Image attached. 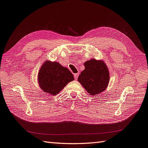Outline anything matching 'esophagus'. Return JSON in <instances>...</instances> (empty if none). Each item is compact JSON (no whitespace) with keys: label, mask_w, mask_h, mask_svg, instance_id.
Masks as SVG:
<instances>
[{"label":"esophagus","mask_w":148,"mask_h":148,"mask_svg":"<svg viewBox=\"0 0 148 148\" xmlns=\"http://www.w3.org/2000/svg\"><path fill=\"white\" fill-rule=\"evenodd\" d=\"M78 75H79V73H75V74H74V77H75V78L77 79L78 78Z\"/></svg>","instance_id":"esophagus-1"}]
</instances>
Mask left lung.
<instances>
[{
    "label": "left lung",
    "instance_id": "left-lung-1",
    "mask_svg": "<svg viewBox=\"0 0 148 148\" xmlns=\"http://www.w3.org/2000/svg\"><path fill=\"white\" fill-rule=\"evenodd\" d=\"M85 69L79 75L78 81L90 95L102 93L109 85V69L103 60L92 58L84 63Z\"/></svg>",
    "mask_w": 148,
    "mask_h": 148
}]
</instances>
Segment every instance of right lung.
Listing matches in <instances>:
<instances>
[{"instance_id": "add662e5", "label": "right lung", "mask_w": 148, "mask_h": 148, "mask_svg": "<svg viewBox=\"0 0 148 148\" xmlns=\"http://www.w3.org/2000/svg\"><path fill=\"white\" fill-rule=\"evenodd\" d=\"M74 80L73 75L66 67L57 62L46 61L38 72V81L42 91L56 95L68 83Z\"/></svg>"}]
</instances>
